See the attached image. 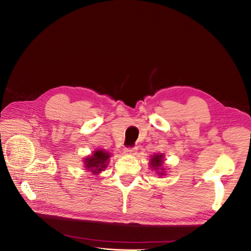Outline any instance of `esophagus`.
<instances>
[{
  "label": "esophagus",
  "mask_w": 251,
  "mask_h": 251,
  "mask_svg": "<svg viewBox=\"0 0 251 251\" xmlns=\"http://www.w3.org/2000/svg\"><path fill=\"white\" fill-rule=\"evenodd\" d=\"M138 149L137 148H127L125 150V155L126 156H134L137 153Z\"/></svg>",
  "instance_id": "34e87169"
}]
</instances>
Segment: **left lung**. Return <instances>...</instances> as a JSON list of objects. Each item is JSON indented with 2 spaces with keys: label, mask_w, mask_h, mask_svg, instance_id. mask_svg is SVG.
<instances>
[{
  "label": "left lung",
  "mask_w": 251,
  "mask_h": 251,
  "mask_svg": "<svg viewBox=\"0 0 251 251\" xmlns=\"http://www.w3.org/2000/svg\"><path fill=\"white\" fill-rule=\"evenodd\" d=\"M164 155L163 153H156V155H152V157L150 160V166L152 168V170L157 171L158 175L163 176L165 175V169L163 167L164 164Z\"/></svg>",
  "instance_id": "obj_1"
}]
</instances>
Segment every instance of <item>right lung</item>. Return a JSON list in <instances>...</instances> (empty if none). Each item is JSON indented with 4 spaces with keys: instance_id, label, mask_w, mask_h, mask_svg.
Returning a JSON list of instances; mask_svg holds the SVG:
<instances>
[{
    "instance_id": "1",
    "label": "right lung",
    "mask_w": 251,
    "mask_h": 251,
    "mask_svg": "<svg viewBox=\"0 0 251 251\" xmlns=\"http://www.w3.org/2000/svg\"><path fill=\"white\" fill-rule=\"evenodd\" d=\"M109 157L110 153L108 151L104 150H96L91 156H88L83 160L85 165L84 167L86 170L90 171L93 175H96L107 167Z\"/></svg>"
}]
</instances>
